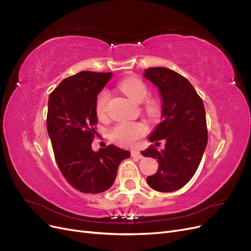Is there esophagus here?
Here are the masks:
<instances>
[{
	"mask_svg": "<svg viewBox=\"0 0 251 251\" xmlns=\"http://www.w3.org/2000/svg\"><path fill=\"white\" fill-rule=\"evenodd\" d=\"M131 156L133 158H136V159H143L144 158V156L140 154V151L138 150H132L131 151Z\"/></svg>",
	"mask_w": 251,
	"mask_h": 251,
	"instance_id": "obj_1",
	"label": "esophagus"
}]
</instances>
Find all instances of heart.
<instances>
[{
  "label": "heart",
  "mask_w": 251,
  "mask_h": 251,
  "mask_svg": "<svg viewBox=\"0 0 251 251\" xmlns=\"http://www.w3.org/2000/svg\"><path fill=\"white\" fill-rule=\"evenodd\" d=\"M121 89L130 100L134 102H141L148 95L147 85L138 78H128L123 80L119 84ZM110 99V92L106 89L101 90L97 95L95 108L96 114L100 117L104 116L106 111V104ZM148 111L151 115H156L158 113V105L155 102H150L148 104ZM147 132V127L141 123H129L121 122L117 124L111 131V137L117 144L130 147L137 143V140Z\"/></svg>",
  "instance_id": "obj_1"
}]
</instances>
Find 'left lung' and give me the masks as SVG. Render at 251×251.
Instances as JSON below:
<instances>
[{
  "mask_svg": "<svg viewBox=\"0 0 251 251\" xmlns=\"http://www.w3.org/2000/svg\"><path fill=\"white\" fill-rule=\"evenodd\" d=\"M144 77L154 84L162 100L161 122L148 136L151 143L164 139L165 148L140 151L157 159L149 186L159 192H174L188 183L197 171L207 146L204 104L192 84L181 75L166 68L145 70Z\"/></svg>",
  "mask_w": 251,
  "mask_h": 251,
  "instance_id": "1",
  "label": "left lung"
}]
</instances>
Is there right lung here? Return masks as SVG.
Here are the masks:
<instances>
[{
  "mask_svg": "<svg viewBox=\"0 0 251 251\" xmlns=\"http://www.w3.org/2000/svg\"><path fill=\"white\" fill-rule=\"evenodd\" d=\"M112 73L80 72L60 82L48 100L47 131L62 176L82 193L99 194L110 189L118 167L130 157L114 145L92 150L97 123L96 99Z\"/></svg>",
  "mask_w": 251,
  "mask_h": 251,
  "instance_id": "1",
  "label": "right lung"
}]
</instances>
